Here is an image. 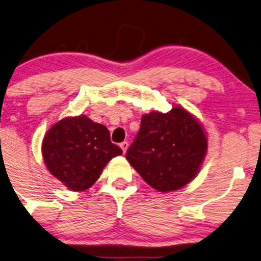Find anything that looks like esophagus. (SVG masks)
I'll return each mask as SVG.
<instances>
[{
    "instance_id": "obj_1",
    "label": "esophagus",
    "mask_w": 261,
    "mask_h": 261,
    "mask_svg": "<svg viewBox=\"0 0 261 261\" xmlns=\"http://www.w3.org/2000/svg\"><path fill=\"white\" fill-rule=\"evenodd\" d=\"M119 147L121 148V150H123V152L125 154V152H126V150H127L128 143H127V142H121V143L119 144Z\"/></svg>"
}]
</instances>
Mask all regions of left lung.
I'll use <instances>...</instances> for the list:
<instances>
[{"label": "left lung", "instance_id": "obj_1", "mask_svg": "<svg viewBox=\"0 0 261 261\" xmlns=\"http://www.w3.org/2000/svg\"><path fill=\"white\" fill-rule=\"evenodd\" d=\"M207 151L205 131L196 117L176 105L167 113L142 116L126 160L148 185L173 192L196 178Z\"/></svg>", "mask_w": 261, "mask_h": 261}]
</instances>
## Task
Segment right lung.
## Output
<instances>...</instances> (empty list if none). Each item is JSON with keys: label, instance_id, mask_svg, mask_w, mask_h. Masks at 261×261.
Segmentation results:
<instances>
[{"label": "right lung", "instance_id": "obj_1", "mask_svg": "<svg viewBox=\"0 0 261 261\" xmlns=\"http://www.w3.org/2000/svg\"><path fill=\"white\" fill-rule=\"evenodd\" d=\"M47 171L70 191H85L123 150L113 144L105 125L87 116L67 117L52 125L41 143Z\"/></svg>", "mask_w": 261, "mask_h": 261}]
</instances>
